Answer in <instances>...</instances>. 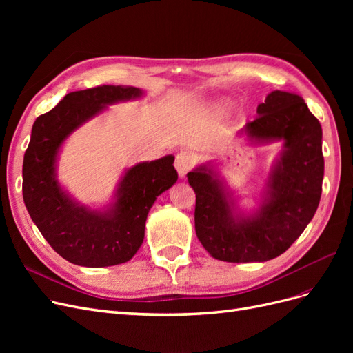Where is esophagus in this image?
<instances>
[{"instance_id":"obj_1","label":"esophagus","mask_w":353,"mask_h":353,"mask_svg":"<svg viewBox=\"0 0 353 353\" xmlns=\"http://www.w3.org/2000/svg\"><path fill=\"white\" fill-rule=\"evenodd\" d=\"M196 163V157L191 154L190 152H181L175 157V168L178 170L179 176H185L188 170L194 166Z\"/></svg>"}]
</instances>
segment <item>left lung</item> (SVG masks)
Masks as SVG:
<instances>
[{
  "mask_svg": "<svg viewBox=\"0 0 353 353\" xmlns=\"http://www.w3.org/2000/svg\"><path fill=\"white\" fill-rule=\"evenodd\" d=\"M256 119L241 134L250 140H284V150L268 181L261 210L241 219L232 212L212 169L188 172L196 193L197 239L223 262H265L284 253L314 218L323 191L324 156L321 123L301 95L272 91L258 105Z\"/></svg>",
  "mask_w": 353,
  "mask_h": 353,
  "instance_id": "1",
  "label": "left lung"
}]
</instances>
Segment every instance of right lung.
<instances>
[{
    "label": "right lung",
    "instance_id": "right-lung-1",
    "mask_svg": "<svg viewBox=\"0 0 353 353\" xmlns=\"http://www.w3.org/2000/svg\"><path fill=\"white\" fill-rule=\"evenodd\" d=\"M141 94L122 85L69 92L32 126L23 159L25 206L51 248L74 265L101 268L130 261L143 244L145 219L156 197L178 179L174 156L138 163L125 174L108 212L78 206L57 183L56 157L68 135L108 104Z\"/></svg>",
    "mask_w": 353,
    "mask_h": 353
}]
</instances>
